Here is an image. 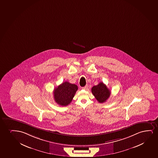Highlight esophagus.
<instances>
[{
    "mask_svg": "<svg viewBox=\"0 0 158 158\" xmlns=\"http://www.w3.org/2000/svg\"><path fill=\"white\" fill-rule=\"evenodd\" d=\"M88 85H86V86H84V87H82V89H85V90H86L87 88H88Z\"/></svg>",
    "mask_w": 158,
    "mask_h": 158,
    "instance_id": "obj_1",
    "label": "esophagus"
}]
</instances>
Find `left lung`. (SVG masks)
I'll use <instances>...</instances> for the list:
<instances>
[{"mask_svg":"<svg viewBox=\"0 0 158 158\" xmlns=\"http://www.w3.org/2000/svg\"><path fill=\"white\" fill-rule=\"evenodd\" d=\"M92 92L98 102L103 103L107 101L110 95V91L107 86L101 82L92 88Z\"/></svg>","mask_w":158,"mask_h":158,"instance_id":"obj_1","label":"left lung"}]
</instances>
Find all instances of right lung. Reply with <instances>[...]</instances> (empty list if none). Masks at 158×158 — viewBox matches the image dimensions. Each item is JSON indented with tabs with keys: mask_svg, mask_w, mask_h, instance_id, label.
<instances>
[{
	"mask_svg": "<svg viewBox=\"0 0 158 158\" xmlns=\"http://www.w3.org/2000/svg\"><path fill=\"white\" fill-rule=\"evenodd\" d=\"M78 86L68 81L62 83L53 90V96L56 102L62 106H66L71 102Z\"/></svg>",
	"mask_w": 158,
	"mask_h": 158,
	"instance_id": "obj_1",
	"label": "right lung"
}]
</instances>
